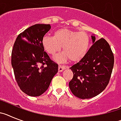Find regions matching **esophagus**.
<instances>
[{"mask_svg": "<svg viewBox=\"0 0 121 121\" xmlns=\"http://www.w3.org/2000/svg\"><path fill=\"white\" fill-rule=\"evenodd\" d=\"M66 67L64 66H61V65H59L58 66V72H62V71L65 70L66 69Z\"/></svg>", "mask_w": 121, "mask_h": 121, "instance_id": "esophagus-1", "label": "esophagus"}]
</instances>
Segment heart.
<instances>
[{
  "mask_svg": "<svg viewBox=\"0 0 121 121\" xmlns=\"http://www.w3.org/2000/svg\"><path fill=\"white\" fill-rule=\"evenodd\" d=\"M90 43L88 33L68 29H58L53 33V36L46 35L42 39L43 48L51 55L59 52L63 47V52L55 58L60 63L70 60L74 63L82 60L88 53Z\"/></svg>",
  "mask_w": 121,
  "mask_h": 121,
  "instance_id": "heart-1",
  "label": "heart"
}]
</instances>
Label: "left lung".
I'll list each match as a JSON object with an SVG mask.
<instances>
[{"instance_id": "1", "label": "left lung", "mask_w": 121, "mask_h": 121, "mask_svg": "<svg viewBox=\"0 0 121 121\" xmlns=\"http://www.w3.org/2000/svg\"><path fill=\"white\" fill-rule=\"evenodd\" d=\"M86 56L70 68L73 78L69 83L72 94L82 99L94 97L105 89L110 82L114 66V55L104 38L95 41Z\"/></svg>"}]
</instances>
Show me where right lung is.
I'll return each mask as SVG.
<instances>
[{
	"instance_id": "add662e5",
	"label": "right lung",
	"mask_w": 121,
	"mask_h": 121,
	"mask_svg": "<svg viewBox=\"0 0 121 121\" xmlns=\"http://www.w3.org/2000/svg\"><path fill=\"white\" fill-rule=\"evenodd\" d=\"M51 27L35 24L20 33L11 52V65L20 89L30 96H39L49 88L58 66L50 59L42 39Z\"/></svg>"
}]
</instances>
